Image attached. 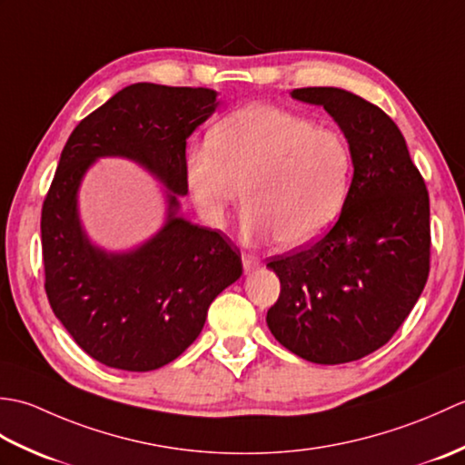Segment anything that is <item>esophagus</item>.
<instances>
[{
    "label": "esophagus",
    "instance_id": "1",
    "mask_svg": "<svg viewBox=\"0 0 465 465\" xmlns=\"http://www.w3.org/2000/svg\"><path fill=\"white\" fill-rule=\"evenodd\" d=\"M242 263H243L245 272H253V270L260 268V258H258V255H253V253H243Z\"/></svg>",
    "mask_w": 465,
    "mask_h": 465
}]
</instances>
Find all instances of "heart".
I'll return each mask as SVG.
<instances>
[{"mask_svg": "<svg viewBox=\"0 0 465 465\" xmlns=\"http://www.w3.org/2000/svg\"><path fill=\"white\" fill-rule=\"evenodd\" d=\"M351 150L331 127L270 104L245 105L185 153V182L203 220L222 227L243 197V235L300 248L340 215Z\"/></svg>", "mask_w": 465, "mask_h": 465, "instance_id": "1", "label": "heart"}]
</instances>
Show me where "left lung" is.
<instances>
[{"label": "left lung", "instance_id": "1", "mask_svg": "<svg viewBox=\"0 0 465 465\" xmlns=\"http://www.w3.org/2000/svg\"><path fill=\"white\" fill-rule=\"evenodd\" d=\"M350 143L353 177L341 213L318 242L272 258L282 292L268 328L313 363H348L391 340L430 273V195L391 117L338 87H302Z\"/></svg>", "mask_w": 465, "mask_h": 465}]
</instances>
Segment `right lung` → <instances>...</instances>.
I'll use <instances>...</instances> for the list:
<instances>
[{
    "instance_id": "right-lung-1",
    "label": "right lung",
    "mask_w": 465,
    "mask_h": 465,
    "mask_svg": "<svg viewBox=\"0 0 465 465\" xmlns=\"http://www.w3.org/2000/svg\"><path fill=\"white\" fill-rule=\"evenodd\" d=\"M207 87L134 84L77 124L42 207L45 293L80 348L107 368L152 371L200 335L210 303L242 275V255L220 230L177 215L187 193L185 140L210 117ZM97 156H127L171 190L166 225L125 254L86 240L76 213L81 177Z\"/></svg>"
}]
</instances>
